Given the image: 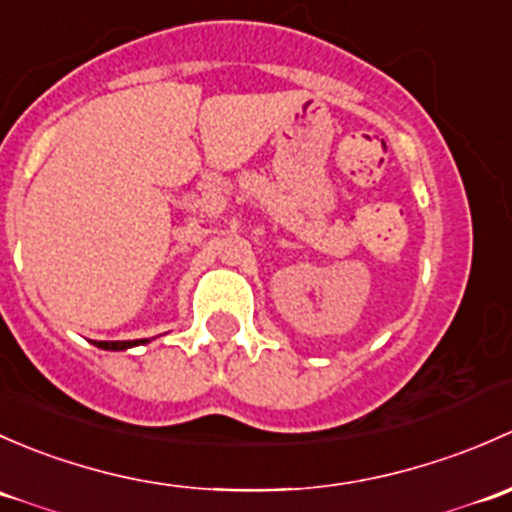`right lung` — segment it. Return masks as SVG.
I'll use <instances>...</instances> for the list:
<instances>
[{
  "instance_id": "right-lung-1",
  "label": "right lung",
  "mask_w": 512,
  "mask_h": 512,
  "mask_svg": "<svg viewBox=\"0 0 512 512\" xmlns=\"http://www.w3.org/2000/svg\"><path fill=\"white\" fill-rule=\"evenodd\" d=\"M140 342H147V340H140ZM98 347H103V350H128V347L138 345V340H123V342H96Z\"/></svg>"
}]
</instances>
